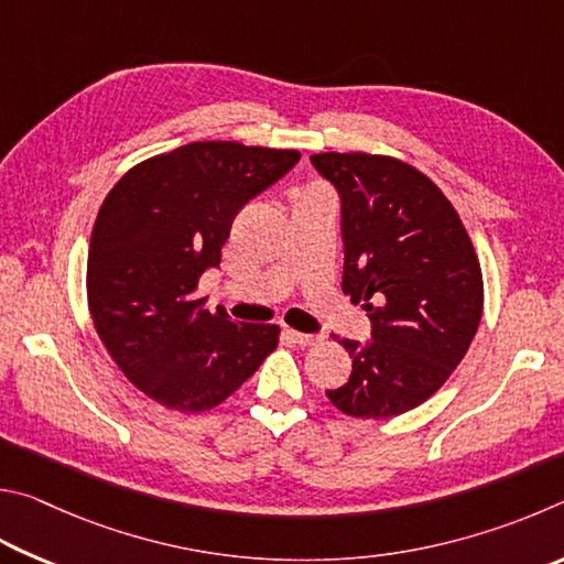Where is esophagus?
Here are the masks:
<instances>
[{"label": "esophagus", "mask_w": 564, "mask_h": 564, "mask_svg": "<svg viewBox=\"0 0 564 564\" xmlns=\"http://www.w3.org/2000/svg\"><path fill=\"white\" fill-rule=\"evenodd\" d=\"M290 337L297 341L300 347H312V344L319 341L317 334H304V332H290Z\"/></svg>", "instance_id": "esophagus-1"}]
</instances>
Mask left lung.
<instances>
[{
    "label": "left lung",
    "instance_id": "8db88e82",
    "mask_svg": "<svg viewBox=\"0 0 564 564\" xmlns=\"http://www.w3.org/2000/svg\"><path fill=\"white\" fill-rule=\"evenodd\" d=\"M341 210V290L371 339H341L351 377L327 391L354 419H391L433 397L466 357L482 314L476 250L448 197L389 155L317 153Z\"/></svg>",
    "mask_w": 564,
    "mask_h": 564
}]
</instances>
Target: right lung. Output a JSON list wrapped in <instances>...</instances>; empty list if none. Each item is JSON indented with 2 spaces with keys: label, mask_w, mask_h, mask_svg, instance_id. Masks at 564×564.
Here are the masks:
<instances>
[{
  "label": "right lung",
  "mask_w": 564,
  "mask_h": 564,
  "mask_svg": "<svg viewBox=\"0 0 564 564\" xmlns=\"http://www.w3.org/2000/svg\"><path fill=\"white\" fill-rule=\"evenodd\" d=\"M297 161V151L187 143L106 195L88 247V310L118 369L161 406L213 409L274 351V324L213 314L197 282L220 264L235 215Z\"/></svg>",
  "instance_id": "add662e5"
}]
</instances>
